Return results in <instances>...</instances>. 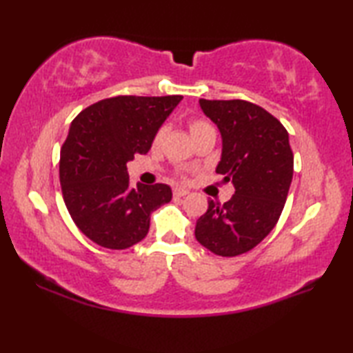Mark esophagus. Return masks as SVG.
I'll return each instance as SVG.
<instances>
[{"label": "esophagus", "mask_w": 353, "mask_h": 353, "mask_svg": "<svg viewBox=\"0 0 353 353\" xmlns=\"http://www.w3.org/2000/svg\"><path fill=\"white\" fill-rule=\"evenodd\" d=\"M187 194H188V191L183 190V188L172 190V196H174V198H183V196H187Z\"/></svg>", "instance_id": "1"}]
</instances>
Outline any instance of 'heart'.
<instances>
[{"instance_id":"b5f03b06","label":"heart","mask_w":353,"mask_h":353,"mask_svg":"<svg viewBox=\"0 0 353 353\" xmlns=\"http://www.w3.org/2000/svg\"><path fill=\"white\" fill-rule=\"evenodd\" d=\"M190 132L194 139V137H198L204 132H214V128L204 118H191L190 119ZM165 134H166V126H160L157 130H155V134L152 137V145L159 146L160 143H162Z\"/></svg>"}]
</instances>
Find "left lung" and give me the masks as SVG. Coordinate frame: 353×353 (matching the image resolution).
<instances>
[{
    "mask_svg": "<svg viewBox=\"0 0 353 353\" xmlns=\"http://www.w3.org/2000/svg\"><path fill=\"white\" fill-rule=\"evenodd\" d=\"M205 115L223 135L216 168L235 194L230 201H208L196 221L194 235L219 256L252 250L276 227L288 196L294 168L288 130L263 107L243 99H201Z\"/></svg>",
    "mask_w": 353,
    "mask_h": 353,
    "instance_id": "obj_1",
    "label": "left lung"
}]
</instances>
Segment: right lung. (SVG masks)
Listing matches in <instances>:
<instances>
[{"label":"right lung","mask_w":353,"mask_h":353,"mask_svg":"<svg viewBox=\"0 0 353 353\" xmlns=\"http://www.w3.org/2000/svg\"><path fill=\"white\" fill-rule=\"evenodd\" d=\"M181 94L113 97L83 109L61 149L59 179L71 219L101 248L128 249L148 235L149 216L171 201L165 183L130 187L128 163L146 154Z\"/></svg>","instance_id":"obj_1"}]
</instances>
